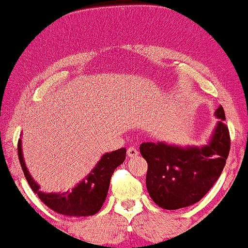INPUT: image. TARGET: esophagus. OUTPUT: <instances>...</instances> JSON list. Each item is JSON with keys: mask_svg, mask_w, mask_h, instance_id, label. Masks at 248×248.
<instances>
[{"mask_svg": "<svg viewBox=\"0 0 248 248\" xmlns=\"http://www.w3.org/2000/svg\"><path fill=\"white\" fill-rule=\"evenodd\" d=\"M127 155L129 156V157H136V156L139 155V150L136 149V148H134V147L128 148V150H127Z\"/></svg>", "mask_w": 248, "mask_h": 248, "instance_id": "1", "label": "esophagus"}]
</instances>
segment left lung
<instances>
[{"instance_id":"left-lung-1","label":"left lung","mask_w":248,"mask_h":248,"mask_svg":"<svg viewBox=\"0 0 248 248\" xmlns=\"http://www.w3.org/2000/svg\"><path fill=\"white\" fill-rule=\"evenodd\" d=\"M218 121L204 146H176L167 142H143L147 161V190L162 209L177 210L201 201L217 182L230 153V133L225 113L219 106Z\"/></svg>"}]
</instances>
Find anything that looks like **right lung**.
<instances>
[{"label":"right lung","mask_w":248,"mask_h":248,"mask_svg":"<svg viewBox=\"0 0 248 248\" xmlns=\"http://www.w3.org/2000/svg\"><path fill=\"white\" fill-rule=\"evenodd\" d=\"M17 152L22 170L32 191L37 193L45 205L55 212L69 217H87L99 212L106 201L113 172L126 158V148L104 154L91 172L72 190L64 192H44L39 190V184L32 178L25 166L21 139L18 140Z\"/></svg>","instance_id":"1"}]
</instances>
